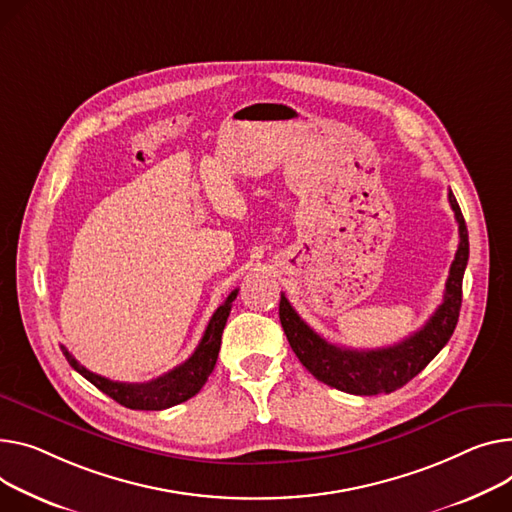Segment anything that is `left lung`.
<instances>
[{
	"label": "left lung",
	"mask_w": 512,
	"mask_h": 512,
	"mask_svg": "<svg viewBox=\"0 0 512 512\" xmlns=\"http://www.w3.org/2000/svg\"><path fill=\"white\" fill-rule=\"evenodd\" d=\"M449 203L459 224V247L451 263L445 296L422 329L403 342L379 350H348L327 344L292 309L288 298H280V321L290 348L313 377L329 387L352 395L393 393L410 383L428 362L447 346L461 311V286L469 259V236L459 203L449 191Z\"/></svg>",
	"instance_id": "8db88e82"
}]
</instances>
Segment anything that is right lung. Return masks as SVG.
Wrapping results in <instances>:
<instances>
[{"label":"right lung","mask_w":512,"mask_h":512,"mask_svg":"<svg viewBox=\"0 0 512 512\" xmlns=\"http://www.w3.org/2000/svg\"><path fill=\"white\" fill-rule=\"evenodd\" d=\"M236 294L238 290H232L228 298L218 306L206 331H203V337L199 346L195 348V352L177 368L168 370L166 374H162V377L152 379L148 383H117V381L105 379L100 377V374L90 372L86 366H82L70 352H67L65 346H61V352L67 358V362H70V366L78 370L86 381H90L102 393H107L117 403L129 407V410H148V412L166 410V407H173L177 403L191 399L195 393H199L203 385H206L218 360L222 331Z\"/></svg>","instance_id":"1"}]
</instances>
